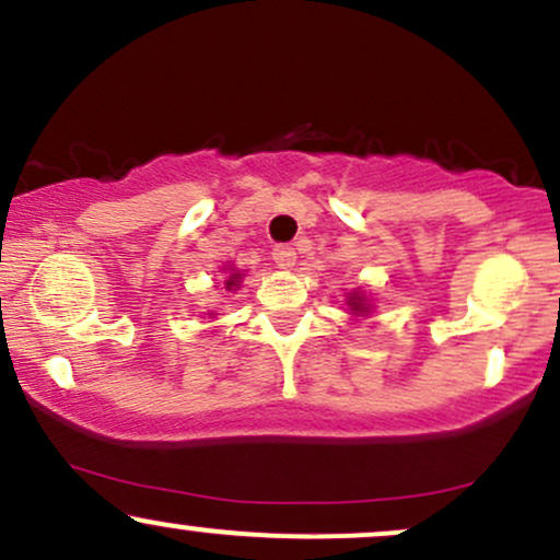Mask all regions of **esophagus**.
Instances as JSON below:
<instances>
[{
  "label": "esophagus",
  "instance_id": "esophagus-1",
  "mask_svg": "<svg viewBox=\"0 0 560 560\" xmlns=\"http://www.w3.org/2000/svg\"><path fill=\"white\" fill-rule=\"evenodd\" d=\"M271 255H273V262L279 268H292L294 260H298V253H294V247H289V244H276Z\"/></svg>",
  "mask_w": 560,
  "mask_h": 560
}]
</instances>
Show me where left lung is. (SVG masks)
<instances>
[{
    "label": "left lung",
    "mask_w": 560,
    "mask_h": 560,
    "mask_svg": "<svg viewBox=\"0 0 560 560\" xmlns=\"http://www.w3.org/2000/svg\"><path fill=\"white\" fill-rule=\"evenodd\" d=\"M347 305H350V311L355 313V316H365V313L371 311V305H369V300H365V294L363 292H352L350 298H347Z\"/></svg>",
    "instance_id": "left-lung-1"
}]
</instances>
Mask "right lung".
Returning a JSON list of instances; mask_svg holds the SVG:
<instances>
[{
	"label": "right lung",
	"instance_id": "obj_1",
	"mask_svg": "<svg viewBox=\"0 0 560 560\" xmlns=\"http://www.w3.org/2000/svg\"><path fill=\"white\" fill-rule=\"evenodd\" d=\"M223 271H229L226 281H223V284H226V289H236V287H240V279H242L240 271H234V268H223ZM210 316H215V313H210Z\"/></svg>",
	"mask_w": 560,
	"mask_h": 560
}]
</instances>
